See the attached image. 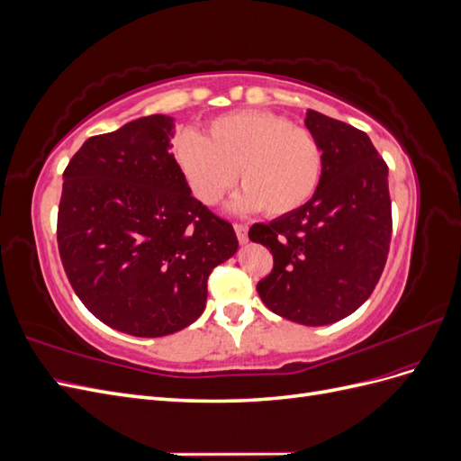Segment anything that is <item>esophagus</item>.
I'll return each instance as SVG.
<instances>
[{"label": "esophagus", "instance_id": "34e87169", "mask_svg": "<svg viewBox=\"0 0 461 461\" xmlns=\"http://www.w3.org/2000/svg\"><path fill=\"white\" fill-rule=\"evenodd\" d=\"M234 230H236V236H239V242L246 244L248 242V227L242 225V222H234Z\"/></svg>", "mask_w": 461, "mask_h": 461}]
</instances>
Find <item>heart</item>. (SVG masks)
Instances as JSON below:
<instances>
[{"instance_id":"heart-1","label":"heart","mask_w":461,"mask_h":461,"mask_svg":"<svg viewBox=\"0 0 461 461\" xmlns=\"http://www.w3.org/2000/svg\"><path fill=\"white\" fill-rule=\"evenodd\" d=\"M173 159L194 198L205 205H217L227 196L239 171L244 190L234 207H261L269 217L298 212L313 198L323 173V153L313 134L269 111L217 117L203 138L178 134Z\"/></svg>"}]
</instances>
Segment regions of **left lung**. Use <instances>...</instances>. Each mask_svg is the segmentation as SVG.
I'll return each mask as SVG.
<instances>
[{
	"instance_id": "8db88e82",
	"label": "left lung",
	"mask_w": 461,
	"mask_h": 461,
	"mask_svg": "<svg viewBox=\"0 0 461 461\" xmlns=\"http://www.w3.org/2000/svg\"><path fill=\"white\" fill-rule=\"evenodd\" d=\"M323 153L313 198L298 212L256 222L248 236L273 254L258 283L267 308L300 325H330L354 313L383 275L393 209L388 167L364 131L310 109L305 117Z\"/></svg>"
}]
</instances>
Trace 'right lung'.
Returning a JSON list of instances; mask_svg holds the SVG:
<instances>
[{"instance_id": "add662e5", "label": "right lung", "mask_w": 461, "mask_h": 461, "mask_svg": "<svg viewBox=\"0 0 461 461\" xmlns=\"http://www.w3.org/2000/svg\"><path fill=\"white\" fill-rule=\"evenodd\" d=\"M173 119L149 115L88 138L68 161L58 246L68 283L111 329L156 339L196 321L207 278L239 249L229 221L192 196Z\"/></svg>"}]
</instances>
